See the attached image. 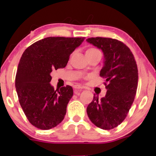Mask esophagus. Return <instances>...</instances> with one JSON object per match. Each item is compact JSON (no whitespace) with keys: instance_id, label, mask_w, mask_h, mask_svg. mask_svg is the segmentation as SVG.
<instances>
[{"instance_id":"obj_1","label":"esophagus","mask_w":156,"mask_h":156,"mask_svg":"<svg viewBox=\"0 0 156 156\" xmlns=\"http://www.w3.org/2000/svg\"><path fill=\"white\" fill-rule=\"evenodd\" d=\"M73 87H74V89H84L82 86H80V85H78V84L74 85Z\"/></svg>"}]
</instances>
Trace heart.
Wrapping results in <instances>:
<instances>
[{
	"label": "heart",
	"instance_id": "obj_1",
	"mask_svg": "<svg viewBox=\"0 0 156 156\" xmlns=\"http://www.w3.org/2000/svg\"><path fill=\"white\" fill-rule=\"evenodd\" d=\"M100 51L98 50L96 48H88L87 50H86V52H85V54H86V56H89V55H94L95 54V53L97 52H99Z\"/></svg>",
	"mask_w": 156,
	"mask_h": 156
}]
</instances>
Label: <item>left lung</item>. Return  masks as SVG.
I'll use <instances>...</instances> for the list:
<instances>
[{
  "instance_id": "obj_1",
  "label": "left lung",
  "mask_w": 156,
  "mask_h": 156,
  "mask_svg": "<svg viewBox=\"0 0 156 156\" xmlns=\"http://www.w3.org/2000/svg\"><path fill=\"white\" fill-rule=\"evenodd\" d=\"M87 41L101 49L105 62L100 76L106 79L105 97L94 94L87 108L89 119L104 130L118 126L128 115L135 99L138 73L135 57L121 41L109 37H90Z\"/></svg>"
}]
</instances>
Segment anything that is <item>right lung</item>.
<instances>
[{"mask_svg":"<svg viewBox=\"0 0 156 156\" xmlns=\"http://www.w3.org/2000/svg\"><path fill=\"white\" fill-rule=\"evenodd\" d=\"M84 37H49L29 46L21 57L16 76L18 100L27 119L37 129L48 130L60 123L73 89L57 91L50 82L53 69L66 67L70 54Z\"/></svg>","mask_w":156,"mask_h":156,"instance_id":"right-lung-1","label":"right lung"}]
</instances>
